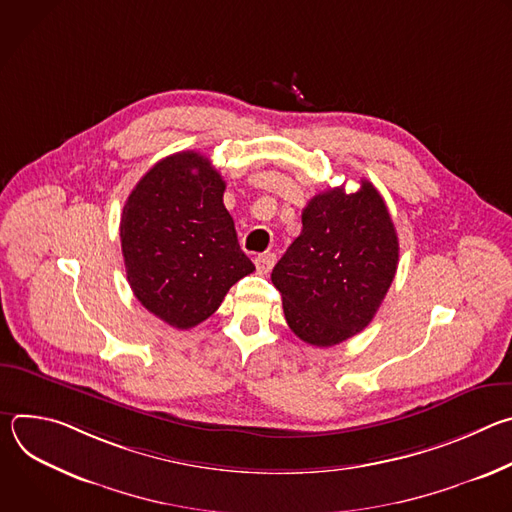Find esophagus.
<instances>
[{"instance_id":"obj_1","label":"esophagus","mask_w":512,"mask_h":512,"mask_svg":"<svg viewBox=\"0 0 512 512\" xmlns=\"http://www.w3.org/2000/svg\"><path fill=\"white\" fill-rule=\"evenodd\" d=\"M273 265H275V255L273 253H261V255L255 257V267L261 275H267Z\"/></svg>"}]
</instances>
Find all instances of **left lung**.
Segmentation results:
<instances>
[{"mask_svg": "<svg viewBox=\"0 0 512 512\" xmlns=\"http://www.w3.org/2000/svg\"><path fill=\"white\" fill-rule=\"evenodd\" d=\"M399 239L379 190L360 180L316 194L302 233L271 273L287 326L312 346H334L364 330L393 283Z\"/></svg>", "mask_w": 512, "mask_h": 512, "instance_id": "8db88e82", "label": "left lung"}]
</instances>
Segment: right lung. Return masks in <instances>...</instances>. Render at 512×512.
<instances>
[{
	"label": "right lung",
	"instance_id": "1",
	"mask_svg": "<svg viewBox=\"0 0 512 512\" xmlns=\"http://www.w3.org/2000/svg\"><path fill=\"white\" fill-rule=\"evenodd\" d=\"M225 180L198 152L160 160L131 190L121 214L127 281L139 304L188 330L255 271L223 204Z\"/></svg>",
	"mask_w": 512,
	"mask_h": 512
}]
</instances>
